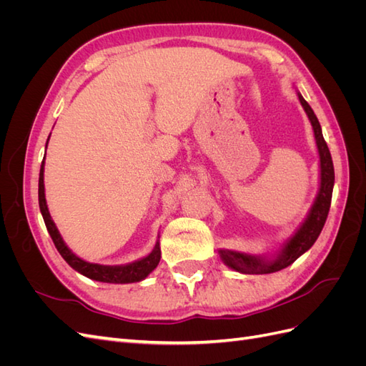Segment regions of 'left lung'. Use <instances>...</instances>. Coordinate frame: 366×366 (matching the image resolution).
<instances>
[{"label":"left lung","instance_id":"obj_1","mask_svg":"<svg viewBox=\"0 0 366 366\" xmlns=\"http://www.w3.org/2000/svg\"><path fill=\"white\" fill-rule=\"evenodd\" d=\"M299 101H301L305 113L312 122V127L315 131V139L319 151V159H320V187L319 194L316 197V202L310 210L307 219L302 223V226L297 229L296 234L292 237V239L287 242L280 257L273 261H262L257 257H252V254L239 253L234 250H219L221 259H223L229 267L235 269L237 272L247 273V274H265V273H273L280 272L285 267H289L293 264L302 253H305L310 247L315 244L317 239L320 230H322L328 210L331 204V195H333V186H335V168H333V160H331V154L327 147V142L322 136V129H320V124L312 109L308 105L305 99L297 93Z\"/></svg>","mask_w":366,"mask_h":366}]
</instances>
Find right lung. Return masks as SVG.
Masks as SVG:
<instances>
[{
	"mask_svg": "<svg viewBox=\"0 0 366 366\" xmlns=\"http://www.w3.org/2000/svg\"><path fill=\"white\" fill-rule=\"evenodd\" d=\"M38 198H39V209H41V214L44 218V223H46L49 234L54 242V246H56L58 252L61 253V257L69 262L70 267H73L76 272L82 273L84 276H86V278L94 280V281H101V282L128 284V282H137V281L145 280L147 276L157 267V264L162 257L159 242L147 258H143V259L136 261L132 264H128V265H101V264L86 262L81 258H77L76 254L67 246H65V242L62 241L59 232H58L56 226H54L53 219L49 214L47 203H46V194H44V160H42L41 171H39Z\"/></svg>",
	"mask_w": 366,
	"mask_h": 366,
	"instance_id": "obj_1",
	"label": "right lung"
}]
</instances>
